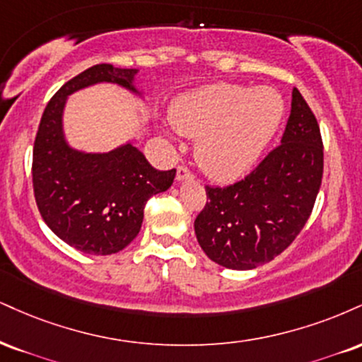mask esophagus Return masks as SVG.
<instances>
[{"label": "esophagus", "mask_w": 362, "mask_h": 362, "mask_svg": "<svg viewBox=\"0 0 362 362\" xmlns=\"http://www.w3.org/2000/svg\"><path fill=\"white\" fill-rule=\"evenodd\" d=\"M190 177H192V172H190V168L185 167V165H178L177 180H184V178H190Z\"/></svg>", "instance_id": "34e87169"}]
</instances>
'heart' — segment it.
Instances as JSON below:
<instances>
[{
	"label": "heart",
	"instance_id": "obj_1",
	"mask_svg": "<svg viewBox=\"0 0 362 362\" xmlns=\"http://www.w3.org/2000/svg\"><path fill=\"white\" fill-rule=\"evenodd\" d=\"M285 103L275 89L216 84L184 95L172 110L182 134L199 138L195 160L214 180L247 172L276 133Z\"/></svg>",
	"mask_w": 362,
	"mask_h": 362
}]
</instances>
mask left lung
Returning a JSON list of instances; mask_svg holds the SVG:
<instances>
[{"instance_id":"obj_1","label":"left lung","mask_w":362,"mask_h":362,"mask_svg":"<svg viewBox=\"0 0 362 362\" xmlns=\"http://www.w3.org/2000/svg\"><path fill=\"white\" fill-rule=\"evenodd\" d=\"M324 175L320 126L302 94L291 93L281 143L241 180L206 185L195 236L214 263L252 269L288 247L307 224Z\"/></svg>"}]
</instances>
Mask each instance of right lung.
Wrapping results in <instances>:
<instances>
[{
  "instance_id": "add662e5",
  "label": "right lung",
  "mask_w": 362,
  "mask_h": 362,
  "mask_svg": "<svg viewBox=\"0 0 362 362\" xmlns=\"http://www.w3.org/2000/svg\"><path fill=\"white\" fill-rule=\"evenodd\" d=\"M136 69L98 64L60 87L47 104L33 145L32 182L42 219L69 246L112 255L138 236L151 195L173 184L177 170H156L132 143L103 155L72 150L62 136V110L74 90L116 82L133 89Z\"/></svg>"
}]
</instances>
